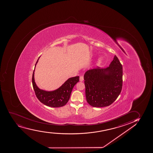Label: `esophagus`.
<instances>
[{
  "label": "esophagus",
  "mask_w": 153,
  "mask_h": 153,
  "mask_svg": "<svg viewBox=\"0 0 153 153\" xmlns=\"http://www.w3.org/2000/svg\"><path fill=\"white\" fill-rule=\"evenodd\" d=\"M79 81H81V82H83L84 81V76H80Z\"/></svg>",
  "instance_id": "34e87169"
}]
</instances>
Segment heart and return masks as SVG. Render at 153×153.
Wrapping results in <instances>:
<instances>
[{"label": "heart", "instance_id": "b5f03b06", "mask_svg": "<svg viewBox=\"0 0 153 153\" xmlns=\"http://www.w3.org/2000/svg\"><path fill=\"white\" fill-rule=\"evenodd\" d=\"M104 61V58L102 56H99L97 59V61H96V65L97 66H100V65H102V64L103 63Z\"/></svg>", "mask_w": 153, "mask_h": 153}]
</instances>
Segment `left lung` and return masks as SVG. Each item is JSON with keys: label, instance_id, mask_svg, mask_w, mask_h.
I'll list each match as a JSON object with an SVG mask.
<instances>
[{"label": "left lung", "instance_id": "1", "mask_svg": "<svg viewBox=\"0 0 153 153\" xmlns=\"http://www.w3.org/2000/svg\"><path fill=\"white\" fill-rule=\"evenodd\" d=\"M87 102L93 107L110 105L121 92L123 86V66L115 56L106 68L88 70L85 74Z\"/></svg>", "mask_w": 153, "mask_h": 153}]
</instances>
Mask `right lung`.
I'll return each instance as SVG.
<instances>
[{
  "mask_svg": "<svg viewBox=\"0 0 153 153\" xmlns=\"http://www.w3.org/2000/svg\"><path fill=\"white\" fill-rule=\"evenodd\" d=\"M40 57L36 63L35 69ZM35 69L32 76V83L36 95L40 102L45 105L53 108L63 107L67 104L70 98L72 89L79 81V76L70 77L57 89L48 91L41 89L37 86L34 78Z\"/></svg>",
  "mask_w": 153,
  "mask_h": 153,
  "instance_id": "add662e5",
  "label": "right lung"
}]
</instances>
